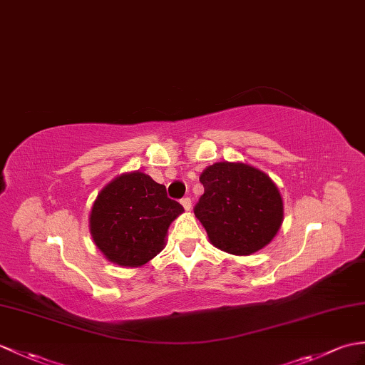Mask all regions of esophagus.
I'll list each match as a JSON object with an SVG mask.
<instances>
[{"label": "esophagus", "instance_id": "1", "mask_svg": "<svg viewBox=\"0 0 365 365\" xmlns=\"http://www.w3.org/2000/svg\"><path fill=\"white\" fill-rule=\"evenodd\" d=\"M180 203H182L185 210H191V199H190V197H183V199H180Z\"/></svg>", "mask_w": 365, "mask_h": 365}]
</instances>
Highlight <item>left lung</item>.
Returning a JSON list of instances; mask_svg holds the SVG:
<instances>
[{
  "mask_svg": "<svg viewBox=\"0 0 365 365\" xmlns=\"http://www.w3.org/2000/svg\"><path fill=\"white\" fill-rule=\"evenodd\" d=\"M205 192L194 215L211 244L250 255L274 240L283 222V200L269 177L244 163H216L200 174Z\"/></svg>",
  "mask_w": 365,
  "mask_h": 365,
  "instance_id": "1",
  "label": "left lung"
}]
</instances>
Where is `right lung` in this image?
<instances>
[{
	"mask_svg": "<svg viewBox=\"0 0 365 365\" xmlns=\"http://www.w3.org/2000/svg\"><path fill=\"white\" fill-rule=\"evenodd\" d=\"M183 211L166 186L143 173L118 177L99 192L90 232L99 250L120 266L137 267L165 247L168 228Z\"/></svg>",
	"mask_w": 365,
	"mask_h": 365,
	"instance_id": "add662e5",
	"label": "right lung"
}]
</instances>
